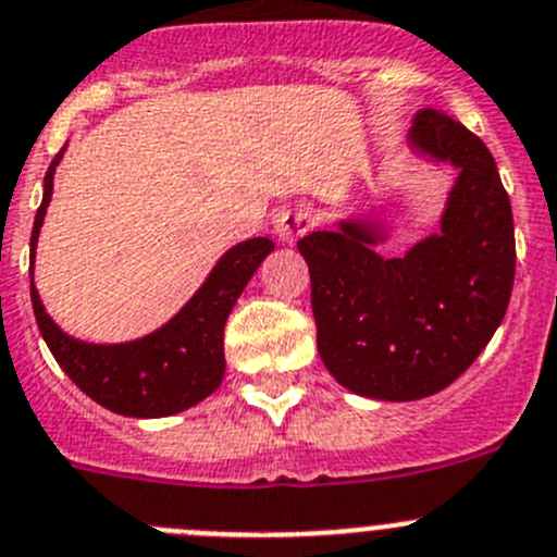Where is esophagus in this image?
I'll return each instance as SVG.
<instances>
[{
	"mask_svg": "<svg viewBox=\"0 0 557 557\" xmlns=\"http://www.w3.org/2000/svg\"><path fill=\"white\" fill-rule=\"evenodd\" d=\"M277 236L283 244H294L296 238L313 231V214L308 208H285L277 214Z\"/></svg>",
	"mask_w": 557,
	"mask_h": 557,
	"instance_id": "esophagus-1",
	"label": "esophagus"
}]
</instances>
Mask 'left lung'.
Here are the masks:
<instances>
[{
	"label": "left lung",
	"instance_id": "8db88e82",
	"mask_svg": "<svg viewBox=\"0 0 557 557\" xmlns=\"http://www.w3.org/2000/svg\"><path fill=\"white\" fill-rule=\"evenodd\" d=\"M409 148L459 170L440 231L401 258L379 255V220H341L296 244L326 371L379 401H418L456 382L500 326L517 267L511 202L490 148L440 109L414 114Z\"/></svg>",
	"mask_w": 557,
	"mask_h": 557
}]
</instances>
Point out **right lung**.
<instances>
[{
    "instance_id": "right-lung-1",
    "label": "right lung",
    "mask_w": 557,
    "mask_h": 557,
    "mask_svg": "<svg viewBox=\"0 0 557 557\" xmlns=\"http://www.w3.org/2000/svg\"><path fill=\"white\" fill-rule=\"evenodd\" d=\"M62 153L46 170L44 202L35 214L33 267L46 208L54 191V170ZM274 242L269 236L247 238L222 255L206 283L164 326L128 343H85L62 332L46 313L35 280H29L33 310L46 346L71 382L126 418H168L208 398L225 376V321ZM33 277V274H29Z\"/></svg>"
}]
</instances>
